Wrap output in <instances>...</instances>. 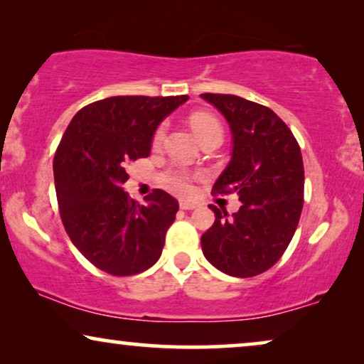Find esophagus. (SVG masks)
Returning a JSON list of instances; mask_svg holds the SVG:
<instances>
[{
    "label": "esophagus",
    "mask_w": 364,
    "mask_h": 364,
    "mask_svg": "<svg viewBox=\"0 0 364 364\" xmlns=\"http://www.w3.org/2000/svg\"><path fill=\"white\" fill-rule=\"evenodd\" d=\"M179 208H181V210H195V208H198V203L181 200L179 201Z\"/></svg>",
    "instance_id": "esophagus-1"
}]
</instances>
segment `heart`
I'll return each mask as SVG.
<instances>
[{
	"label": "heart",
	"mask_w": 364,
	"mask_h": 364,
	"mask_svg": "<svg viewBox=\"0 0 364 364\" xmlns=\"http://www.w3.org/2000/svg\"><path fill=\"white\" fill-rule=\"evenodd\" d=\"M191 128H193V132L196 133V136L200 138V141L203 138L210 136V134H213V133L221 134L220 121H218L215 116L206 114V113L193 114L191 116ZM163 136H164V126L158 128V132L154 133L153 143L159 144L163 141ZM191 179H193V174L188 173L186 169H183V168H169L161 174L163 185L166 186L168 190L178 193V195H186V193H190Z\"/></svg>",
	"instance_id": "obj_1"
}]
</instances>
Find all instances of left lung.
I'll list each match as a JSON object with an SVG mask.
<instances>
[{
	"mask_svg": "<svg viewBox=\"0 0 364 364\" xmlns=\"http://www.w3.org/2000/svg\"><path fill=\"white\" fill-rule=\"evenodd\" d=\"M201 98L225 116L232 151L213 191H236L241 208L215 223L201 236L205 258L223 273L251 278L269 269L288 248L303 210L304 169L291 129L273 109L235 95L205 93Z\"/></svg>",
	"mask_w": 364,
	"mask_h": 364,
	"instance_id": "obj_1",
	"label": "left lung"
}]
</instances>
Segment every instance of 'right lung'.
I'll return each mask as SVG.
<instances>
[{"label": "right lung", "mask_w": 364, "mask_h": 364, "mask_svg": "<svg viewBox=\"0 0 364 364\" xmlns=\"http://www.w3.org/2000/svg\"><path fill=\"white\" fill-rule=\"evenodd\" d=\"M181 96H111L81 108L56 149V198L65 230L90 263L113 276L151 268L161 256L178 201L154 190L139 205L123 190L126 168L146 158L159 123Z\"/></svg>", "instance_id": "obj_1"}]
</instances>
